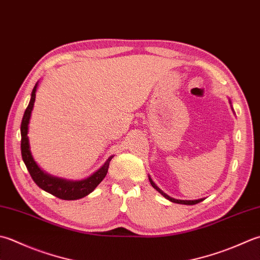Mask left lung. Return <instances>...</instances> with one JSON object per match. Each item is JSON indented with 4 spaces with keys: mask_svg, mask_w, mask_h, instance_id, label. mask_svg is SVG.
<instances>
[{
    "mask_svg": "<svg viewBox=\"0 0 260 260\" xmlns=\"http://www.w3.org/2000/svg\"><path fill=\"white\" fill-rule=\"evenodd\" d=\"M149 180H150V182H151V185H152V187L153 188H155V189L160 192L161 195H164L167 200H169V201H171V202H174V203H178V204H184V205H195V204H197V203H200V202H202L203 201V198H201V200H196V201H180V200H175V198H172V197H170V196H168L167 194H165L164 191H162L159 187H157L153 181H152V179L151 178H149Z\"/></svg>",
    "mask_w": 260,
    "mask_h": 260,
    "instance_id": "1",
    "label": "left lung"
}]
</instances>
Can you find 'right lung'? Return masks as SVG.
Masks as SVG:
<instances>
[{"label":"right lung","mask_w":260,"mask_h":260,"mask_svg":"<svg viewBox=\"0 0 260 260\" xmlns=\"http://www.w3.org/2000/svg\"><path fill=\"white\" fill-rule=\"evenodd\" d=\"M37 85L36 83L31 92V99L25 109L23 114V118L21 121V154L22 160L24 162L25 167L29 171L30 176H31L32 180L36 182L39 188H42L45 191L49 192L60 200L65 201H74L82 198L86 195H89L91 191L94 190V188L98 186L104 178L106 177L107 172H108L109 162L113 159L110 156L106 164L100 168V169L94 172V174L86 178L84 180L81 181H68L65 179H59V178L52 177L40 169L37 164L34 161V157L31 155V152L29 149V140H28V125L30 120V116H31V111L34 108L35 99H36V91H37Z\"/></svg>","instance_id":"add662e5"}]
</instances>
